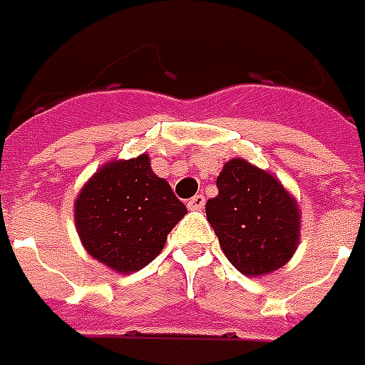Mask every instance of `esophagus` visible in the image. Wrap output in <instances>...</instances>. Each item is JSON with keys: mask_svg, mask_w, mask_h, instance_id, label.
Masks as SVG:
<instances>
[{"mask_svg": "<svg viewBox=\"0 0 365 365\" xmlns=\"http://www.w3.org/2000/svg\"><path fill=\"white\" fill-rule=\"evenodd\" d=\"M204 204H206V198H204V195H196V196H192L190 200H188L187 206L190 208V210H202Z\"/></svg>", "mask_w": 365, "mask_h": 365, "instance_id": "1", "label": "esophagus"}]
</instances>
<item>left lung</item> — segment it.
Listing matches in <instances>:
<instances>
[{"label":"left lung","mask_w":365,"mask_h":365,"mask_svg":"<svg viewBox=\"0 0 365 365\" xmlns=\"http://www.w3.org/2000/svg\"><path fill=\"white\" fill-rule=\"evenodd\" d=\"M206 218L230 263L261 277L291 261L301 240L299 204L277 177L242 157L224 163Z\"/></svg>","instance_id":"obj_1"}]
</instances>
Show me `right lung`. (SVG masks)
<instances>
[{"instance_id": "obj_1", "label": "right lung", "mask_w": 365, "mask_h": 365, "mask_svg": "<svg viewBox=\"0 0 365 365\" xmlns=\"http://www.w3.org/2000/svg\"><path fill=\"white\" fill-rule=\"evenodd\" d=\"M185 214L187 206L155 175L147 153L104 163L74 200L84 250L120 275L149 265Z\"/></svg>"}]
</instances>
